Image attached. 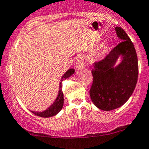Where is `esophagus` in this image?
<instances>
[{"instance_id": "esophagus-1", "label": "esophagus", "mask_w": 149, "mask_h": 149, "mask_svg": "<svg viewBox=\"0 0 149 149\" xmlns=\"http://www.w3.org/2000/svg\"><path fill=\"white\" fill-rule=\"evenodd\" d=\"M76 61H77V63H76V69H77V70H82V69L84 68V60H83V58H82L81 56H78V57H77Z\"/></svg>"}]
</instances>
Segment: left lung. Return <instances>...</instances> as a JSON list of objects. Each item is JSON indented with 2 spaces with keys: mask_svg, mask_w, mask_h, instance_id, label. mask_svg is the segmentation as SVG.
Instances as JSON below:
<instances>
[{
  "mask_svg": "<svg viewBox=\"0 0 149 149\" xmlns=\"http://www.w3.org/2000/svg\"><path fill=\"white\" fill-rule=\"evenodd\" d=\"M115 32L120 43L104 59L92 65L93 83L90 98L96 107L105 111L123 105L132 95L138 79V59L134 45L123 29L117 26Z\"/></svg>",
  "mask_w": 149,
  "mask_h": 149,
  "instance_id": "8db88e82",
  "label": "left lung"
}]
</instances>
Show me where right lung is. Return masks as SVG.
Returning <instances> with one entry per match:
<instances>
[{
	"mask_svg": "<svg viewBox=\"0 0 149 149\" xmlns=\"http://www.w3.org/2000/svg\"><path fill=\"white\" fill-rule=\"evenodd\" d=\"M75 72L74 69H70L67 72H65L64 74L62 76L61 79V82H60L59 85V91H58V94H57V96L56 99L54 100V102L51 104L49 107H47V109H45L43 111H31L32 113L37 115V116H39V117H54L57 115V113H59L60 111H61V109L63 108V103H64V99H63V94L62 92V89H61V83L64 79L69 78L70 77H71L73 73Z\"/></svg>",
	"mask_w": 149,
	"mask_h": 149,
	"instance_id": "right-lung-1",
	"label": "right lung"
}]
</instances>
